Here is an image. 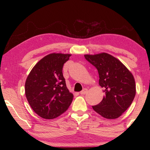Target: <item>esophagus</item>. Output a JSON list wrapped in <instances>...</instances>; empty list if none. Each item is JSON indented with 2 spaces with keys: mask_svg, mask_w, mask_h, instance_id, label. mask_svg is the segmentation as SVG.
<instances>
[{
  "mask_svg": "<svg viewBox=\"0 0 150 150\" xmlns=\"http://www.w3.org/2000/svg\"><path fill=\"white\" fill-rule=\"evenodd\" d=\"M87 93V88H83V91H81L80 92L81 95H85Z\"/></svg>",
  "mask_w": 150,
  "mask_h": 150,
  "instance_id": "obj_1",
  "label": "esophagus"
}]
</instances>
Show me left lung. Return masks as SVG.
<instances>
[{
	"label": "left lung",
	"instance_id": "8db88e82",
	"mask_svg": "<svg viewBox=\"0 0 150 150\" xmlns=\"http://www.w3.org/2000/svg\"><path fill=\"white\" fill-rule=\"evenodd\" d=\"M85 59L98 70V84L105 93L101 102L93 106L103 117L115 119L131 105L136 95V83L130 71L117 58L107 53L85 55Z\"/></svg>",
	"mask_w": 150,
	"mask_h": 150
}]
</instances>
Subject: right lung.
Wrapping results in <instances>:
<instances>
[{"label": "right lung", "mask_w": 150, "mask_h": 150, "mask_svg": "<svg viewBox=\"0 0 150 150\" xmlns=\"http://www.w3.org/2000/svg\"><path fill=\"white\" fill-rule=\"evenodd\" d=\"M71 54L52 53L40 59L29 73L25 83L28 103L38 115L54 119L67 110L73 95L66 86L62 69Z\"/></svg>", "instance_id": "right-lung-1"}]
</instances>
